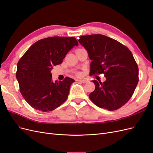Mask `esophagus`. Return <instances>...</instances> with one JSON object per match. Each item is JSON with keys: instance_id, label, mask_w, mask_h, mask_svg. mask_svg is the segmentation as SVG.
<instances>
[{"instance_id": "1", "label": "esophagus", "mask_w": 153, "mask_h": 153, "mask_svg": "<svg viewBox=\"0 0 153 153\" xmlns=\"http://www.w3.org/2000/svg\"><path fill=\"white\" fill-rule=\"evenodd\" d=\"M78 81H79V82H81V83H83V84H85V83H87V80H85V79H84V80H79Z\"/></svg>"}]
</instances>
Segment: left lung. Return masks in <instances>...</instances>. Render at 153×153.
<instances>
[{
	"label": "left lung",
	"instance_id": "1",
	"mask_svg": "<svg viewBox=\"0 0 153 153\" xmlns=\"http://www.w3.org/2000/svg\"><path fill=\"white\" fill-rule=\"evenodd\" d=\"M79 43L87 50L90 75L103 73L106 81L93 80L92 102L109 111L120 108L131 98L138 82V68L131 51L124 45L101 34L82 36Z\"/></svg>",
	"mask_w": 153,
	"mask_h": 153
}]
</instances>
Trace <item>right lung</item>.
I'll list each match as a JSON object with an SVG mask.
<instances>
[{
  "instance_id": "1",
  "label": "right lung",
  "mask_w": 153,
  "mask_h": 153,
  "mask_svg": "<svg viewBox=\"0 0 153 153\" xmlns=\"http://www.w3.org/2000/svg\"><path fill=\"white\" fill-rule=\"evenodd\" d=\"M78 45L74 37H49L36 41L17 64L16 77L27 103L41 112H50L65 101L73 79L66 77L53 82L50 71Z\"/></svg>"
}]
</instances>
